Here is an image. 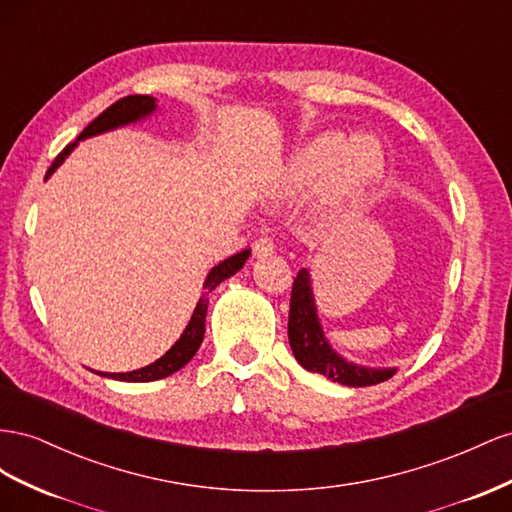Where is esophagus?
<instances>
[{"instance_id": "34e87169", "label": "esophagus", "mask_w": 512, "mask_h": 512, "mask_svg": "<svg viewBox=\"0 0 512 512\" xmlns=\"http://www.w3.org/2000/svg\"><path fill=\"white\" fill-rule=\"evenodd\" d=\"M253 255L257 259H266V257H272L274 255V242L270 238H259L255 244H253Z\"/></svg>"}]
</instances>
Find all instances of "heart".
Segmentation results:
<instances>
[{
	"label": "heart",
	"instance_id": "b5f03b06",
	"mask_svg": "<svg viewBox=\"0 0 512 512\" xmlns=\"http://www.w3.org/2000/svg\"><path fill=\"white\" fill-rule=\"evenodd\" d=\"M384 169L386 154L375 137L345 141L341 133H324L289 156L272 199L294 201L319 185L315 212L328 218L358 206L384 178Z\"/></svg>",
	"mask_w": 512,
	"mask_h": 512
}]
</instances>
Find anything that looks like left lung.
<instances>
[{"mask_svg": "<svg viewBox=\"0 0 512 512\" xmlns=\"http://www.w3.org/2000/svg\"><path fill=\"white\" fill-rule=\"evenodd\" d=\"M287 337L291 352H294L296 360L306 371L324 375L343 386H375L379 382H386V379L397 373V367H362V364L345 360L341 354H337V349H332L317 315L309 268H302L298 272L294 287H291Z\"/></svg>", "mask_w": 512, "mask_h": 512, "instance_id": "left-lung-1", "label": "left lung"}]
</instances>
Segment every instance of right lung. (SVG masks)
<instances>
[{
	"label": "right lung",
	"mask_w": 512,
	"mask_h": 512,
	"mask_svg": "<svg viewBox=\"0 0 512 512\" xmlns=\"http://www.w3.org/2000/svg\"><path fill=\"white\" fill-rule=\"evenodd\" d=\"M156 109H158L156 98L141 96V94L126 96V98H120L118 102H113V105L107 111H102L98 118L83 130V133L77 137L75 143L66 145V148L62 150V154L53 160V165L49 167L45 180L51 178V175L55 173V169L60 167L64 160L68 158V154L77 148L79 141L96 137V135H102V133H109V130L122 128V126L135 124L139 120L150 118V115ZM248 255H251V248H246V251H240L236 255H231L229 259L221 261V264L214 266L208 272L206 281H203V294H201V298H199V302L195 306V311L191 315V321H188V326L184 328L182 337L175 341V345L169 349L165 356H160L156 362L148 364V367H143V369H137V371L109 373V375L107 373H100V375L111 377V379H120V382H154V379H163V377H167V375H171L175 371H180L186 362H191V358L197 354V349H199V345L203 341V332H206L208 294H212V289L216 285H221L225 279H229V276H233L238 270H242Z\"/></svg>",
	"instance_id": "obj_1"
}]
</instances>
